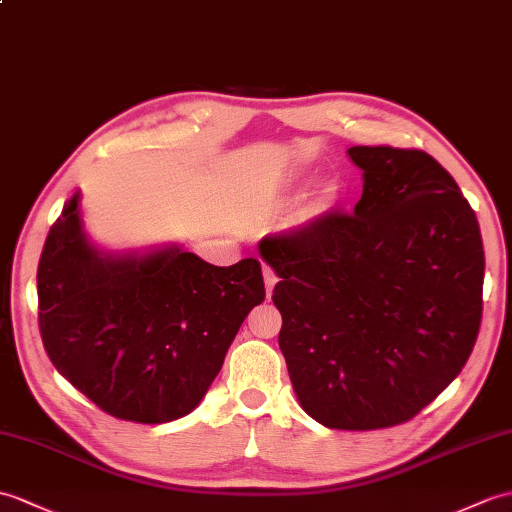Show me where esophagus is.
<instances>
[{"instance_id":"esophagus-1","label":"esophagus","mask_w":512,"mask_h":512,"mask_svg":"<svg viewBox=\"0 0 512 512\" xmlns=\"http://www.w3.org/2000/svg\"><path fill=\"white\" fill-rule=\"evenodd\" d=\"M264 281H266V292L270 296L272 288H275V283H277V277H275V272H272V268H268V266H264Z\"/></svg>"}]
</instances>
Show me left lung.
I'll return each mask as SVG.
<instances>
[{
  "label": "left lung",
  "mask_w": 512,
  "mask_h": 512,
  "mask_svg": "<svg viewBox=\"0 0 512 512\" xmlns=\"http://www.w3.org/2000/svg\"><path fill=\"white\" fill-rule=\"evenodd\" d=\"M364 189L268 235L259 255L279 349L301 408L331 430L410 421L467 364L482 320L480 224L451 174L423 150L353 146Z\"/></svg>",
  "instance_id": "left-lung-1"
}]
</instances>
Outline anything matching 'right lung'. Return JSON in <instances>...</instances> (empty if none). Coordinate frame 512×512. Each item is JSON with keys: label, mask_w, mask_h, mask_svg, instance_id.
Here are the masks:
<instances>
[{"label": "right lung", "mask_w": 512, "mask_h": 512, "mask_svg": "<svg viewBox=\"0 0 512 512\" xmlns=\"http://www.w3.org/2000/svg\"><path fill=\"white\" fill-rule=\"evenodd\" d=\"M39 329L56 371L115 419L168 423L192 412L255 305L261 264H207L181 246L102 253L82 231L80 192L47 235Z\"/></svg>", "instance_id": "obj_1"}]
</instances>
